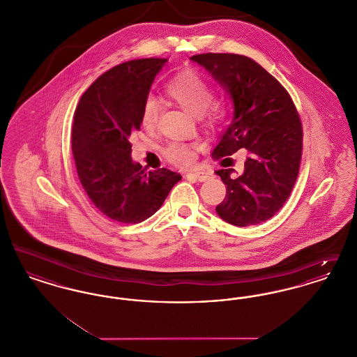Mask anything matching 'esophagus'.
<instances>
[{
    "label": "esophagus",
    "instance_id": "34e87169",
    "mask_svg": "<svg viewBox=\"0 0 357 357\" xmlns=\"http://www.w3.org/2000/svg\"><path fill=\"white\" fill-rule=\"evenodd\" d=\"M211 172L210 171H192V172H187V178L190 179H194V181H198V182H204L207 179L211 178Z\"/></svg>",
    "mask_w": 357,
    "mask_h": 357
}]
</instances>
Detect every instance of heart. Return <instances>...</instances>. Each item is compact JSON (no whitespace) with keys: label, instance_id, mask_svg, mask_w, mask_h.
Here are the masks:
<instances>
[{"label":"heart","instance_id":"b5f03b06","mask_svg":"<svg viewBox=\"0 0 357 357\" xmlns=\"http://www.w3.org/2000/svg\"><path fill=\"white\" fill-rule=\"evenodd\" d=\"M166 92L174 102L194 116H202L214 100V91L204 79L195 73H182L172 79L166 86ZM218 111V109H217ZM160 115V102L153 95L146 98L142 107L140 120L146 128L156 126ZM165 156L171 163L178 166H188L194 160L192 147L174 142L165 149Z\"/></svg>","mask_w":357,"mask_h":357}]
</instances>
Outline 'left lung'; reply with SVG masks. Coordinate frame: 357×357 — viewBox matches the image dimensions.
Segmentation results:
<instances>
[{
  "mask_svg": "<svg viewBox=\"0 0 357 357\" xmlns=\"http://www.w3.org/2000/svg\"><path fill=\"white\" fill-rule=\"evenodd\" d=\"M190 60L211 75L234 107L213 155L248 151L242 174L215 171L226 185V197L215 211L239 227L268 221L287 202L298 175L303 127L296 107L287 89L246 56L204 53Z\"/></svg>",
  "mask_w": 357,
  "mask_h": 357,
  "instance_id": "1",
  "label": "left lung"
}]
</instances>
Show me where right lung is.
<instances>
[{"mask_svg": "<svg viewBox=\"0 0 357 357\" xmlns=\"http://www.w3.org/2000/svg\"><path fill=\"white\" fill-rule=\"evenodd\" d=\"M166 59L119 64L98 77L82 96L72 127V153L85 192L105 217L140 223L153 215L182 176L146 171L132 160L130 136Z\"/></svg>", "mask_w": 357, "mask_h": 357, "instance_id": "add662e5", "label": "right lung"}]
</instances>
